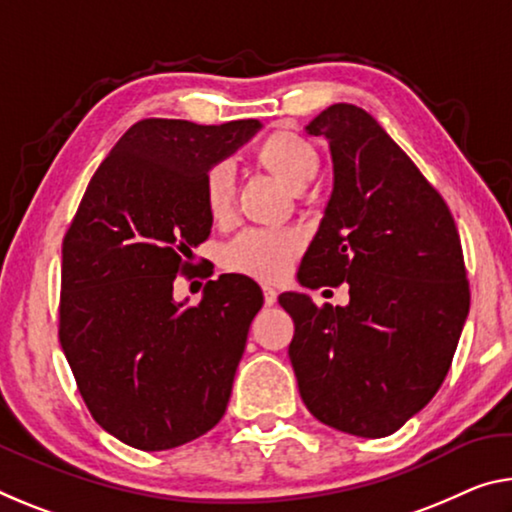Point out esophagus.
Masks as SVG:
<instances>
[{
    "label": "esophagus",
    "mask_w": 512,
    "mask_h": 512,
    "mask_svg": "<svg viewBox=\"0 0 512 512\" xmlns=\"http://www.w3.org/2000/svg\"><path fill=\"white\" fill-rule=\"evenodd\" d=\"M262 291H264V305L266 307L275 305V300H278V291H275L271 285H264Z\"/></svg>",
    "instance_id": "obj_1"
}]
</instances>
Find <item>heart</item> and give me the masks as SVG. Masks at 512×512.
<instances>
[{"instance_id": "heart-1", "label": "heart", "mask_w": 512, "mask_h": 512, "mask_svg": "<svg viewBox=\"0 0 512 512\" xmlns=\"http://www.w3.org/2000/svg\"><path fill=\"white\" fill-rule=\"evenodd\" d=\"M259 161L273 170L294 191L305 189L319 170V157L307 141L296 134L278 132L259 148ZM237 191V168L232 159H221L209 166L205 175V205L216 221L232 214ZM300 250V239L291 230L248 227L225 243L221 264L227 271L250 275L257 280H278L289 271Z\"/></svg>"}]
</instances>
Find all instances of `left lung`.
<instances>
[{"label":"left lung","mask_w":512,"mask_h":512,"mask_svg":"<svg viewBox=\"0 0 512 512\" xmlns=\"http://www.w3.org/2000/svg\"><path fill=\"white\" fill-rule=\"evenodd\" d=\"M307 134L332 154V193L300 262L303 287L346 282V307L287 291L300 399L326 426L385 437L424 408L451 367L469 314L453 216L378 120L332 104Z\"/></svg>","instance_id":"1"}]
</instances>
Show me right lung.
<instances>
[{
	"label": "right lung",
	"mask_w": 512,
	"mask_h": 512,
	"mask_svg": "<svg viewBox=\"0 0 512 512\" xmlns=\"http://www.w3.org/2000/svg\"><path fill=\"white\" fill-rule=\"evenodd\" d=\"M259 127L139 120L95 170L63 239L61 348L93 419L134 449H175L225 415L262 289L225 273L186 305L173 282L212 232L209 166Z\"/></svg>",
	"instance_id": "right-lung-1"
}]
</instances>
